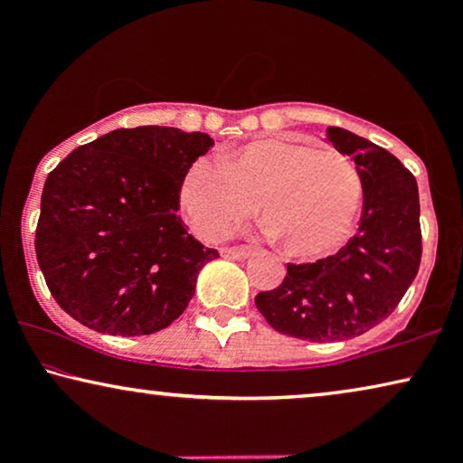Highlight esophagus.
<instances>
[{"label":"esophagus","mask_w":463,"mask_h":463,"mask_svg":"<svg viewBox=\"0 0 463 463\" xmlns=\"http://www.w3.org/2000/svg\"><path fill=\"white\" fill-rule=\"evenodd\" d=\"M250 255L252 252L246 249H221V257L233 259V261H244V259H249Z\"/></svg>","instance_id":"obj_1"}]
</instances>
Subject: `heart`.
I'll list each match as a JSON object with an SVG mask.
<instances>
[{"instance_id": "b5f03b06", "label": "heart", "mask_w": 463, "mask_h": 463, "mask_svg": "<svg viewBox=\"0 0 463 463\" xmlns=\"http://www.w3.org/2000/svg\"><path fill=\"white\" fill-rule=\"evenodd\" d=\"M259 211L284 250L314 257L350 233L363 204V179L350 157L287 138H259L223 162L198 157L181 185L194 230L219 240Z\"/></svg>"}]
</instances>
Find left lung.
Returning a JSON list of instances; mask_svg holds the SVG:
<instances>
[{
    "label": "left lung",
    "instance_id": "1",
    "mask_svg": "<svg viewBox=\"0 0 463 463\" xmlns=\"http://www.w3.org/2000/svg\"><path fill=\"white\" fill-rule=\"evenodd\" d=\"M326 141L354 157L363 217L344 249L316 263H288L255 306L278 333L314 344L358 337L394 312L421 261L420 192L396 156L369 138L328 126Z\"/></svg>",
    "mask_w": 463,
    "mask_h": 463
}]
</instances>
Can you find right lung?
Wrapping results in <instances>:
<instances>
[{"mask_svg": "<svg viewBox=\"0 0 463 463\" xmlns=\"http://www.w3.org/2000/svg\"><path fill=\"white\" fill-rule=\"evenodd\" d=\"M214 141L173 126L119 128L73 149L48 175L37 263L65 312L99 333L166 328L219 252L179 217L187 168Z\"/></svg>", "mask_w": 463, "mask_h": 463, "instance_id": "add662e5", "label": "right lung"}]
</instances>
